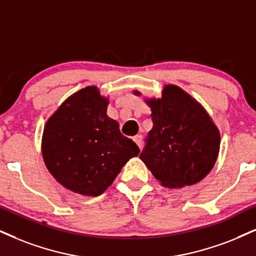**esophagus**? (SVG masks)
<instances>
[{
  "label": "esophagus",
  "mask_w": 256,
  "mask_h": 256,
  "mask_svg": "<svg viewBox=\"0 0 256 256\" xmlns=\"http://www.w3.org/2000/svg\"><path fill=\"white\" fill-rule=\"evenodd\" d=\"M134 142L138 145L139 148H142V136H136L134 137Z\"/></svg>",
  "instance_id": "34e87169"
}]
</instances>
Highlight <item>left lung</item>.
I'll return each instance as SVG.
<instances>
[{
  "mask_svg": "<svg viewBox=\"0 0 256 256\" xmlns=\"http://www.w3.org/2000/svg\"><path fill=\"white\" fill-rule=\"evenodd\" d=\"M134 94L142 96L139 90ZM154 126L140 158L169 189L194 186L218 160L221 136L209 113L180 87L168 84L160 98H144Z\"/></svg>",
  "mask_w": 256,
  "mask_h": 256,
  "instance_id": "8db88e82",
  "label": "left lung"
}]
</instances>
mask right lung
Instances as JSON below:
<instances>
[{
    "label": "right lung",
    "instance_id": "right-lung-1",
    "mask_svg": "<svg viewBox=\"0 0 256 256\" xmlns=\"http://www.w3.org/2000/svg\"><path fill=\"white\" fill-rule=\"evenodd\" d=\"M108 96L87 86L64 99L47 119L41 152L52 176L70 192L99 196L139 148L108 116Z\"/></svg>",
    "mask_w": 256,
    "mask_h": 256
}]
</instances>
